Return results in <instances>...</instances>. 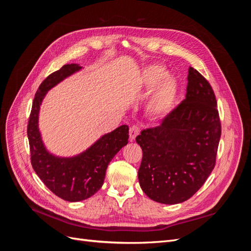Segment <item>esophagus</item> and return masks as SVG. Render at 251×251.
I'll list each match as a JSON object with an SVG mask.
<instances>
[{
  "label": "esophagus",
  "instance_id": "obj_1",
  "mask_svg": "<svg viewBox=\"0 0 251 251\" xmlns=\"http://www.w3.org/2000/svg\"><path fill=\"white\" fill-rule=\"evenodd\" d=\"M140 133V127L138 125H134L130 127V138L131 140H134L136 138V136L139 135Z\"/></svg>",
  "mask_w": 251,
  "mask_h": 251
}]
</instances>
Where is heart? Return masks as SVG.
Returning a JSON list of instances; mask_svg holds the SVG:
<instances>
[{
    "label": "heart",
    "instance_id": "obj_1",
    "mask_svg": "<svg viewBox=\"0 0 251 251\" xmlns=\"http://www.w3.org/2000/svg\"><path fill=\"white\" fill-rule=\"evenodd\" d=\"M142 87L150 89L157 85L149 100V110L155 115H165L174 107L177 97V81L161 66H149L141 73Z\"/></svg>",
    "mask_w": 251,
    "mask_h": 251
}]
</instances>
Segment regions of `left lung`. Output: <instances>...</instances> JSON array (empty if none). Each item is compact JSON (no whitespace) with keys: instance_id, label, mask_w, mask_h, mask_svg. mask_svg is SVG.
<instances>
[{"instance_id":"left-lung-1","label":"left lung","mask_w":251,"mask_h":251,"mask_svg":"<svg viewBox=\"0 0 251 251\" xmlns=\"http://www.w3.org/2000/svg\"><path fill=\"white\" fill-rule=\"evenodd\" d=\"M185 100L160 126L141 131L138 170L141 189L150 199L178 204L191 198L216 164L221 137L217 100L209 82L189 67Z\"/></svg>"}]
</instances>
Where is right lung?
I'll return each instance as SVG.
<instances>
[{
  "mask_svg": "<svg viewBox=\"0 0 251 251\" xmlns=\"http://www.w3.org/2000/svg\"><path fill=\"white\" fill-rule=\"evenodd\" d=\"M80 69L77 64L64 65L44 79L34 96L27 126L34 172L53 194L69 202L86 200L100 191L110 161L128 140V126L124 125L74 157H57L45 148L39 130V113L44 97L58 82Z\"/></svg>",
  "mask_w": 251,
  "mask_h": 251,
  "instance_id": "right-lung-1",
  "label": "right lung"
}]
</instances>
